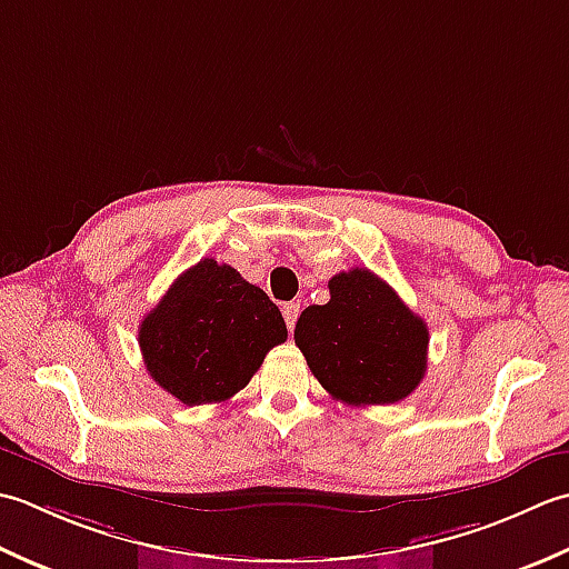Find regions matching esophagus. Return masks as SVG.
Instances as JSON below:
<instances>
[{
  "label": "esophagus",
  "mask_w": 569,
  "mask_h": 569,
  "mask_svg": "<svg viewBox=\"0 0 569 569\" xmlns=\"http://www.w3.org/2000/svg\"><path fill=\"white\" fill-rule=\"evenodd\" d=\"M299 305H295V301H289V305L282 307V315H284V321H287V329L295 331V323L299 319Z\"/></svg>",
  "instance_id": "obj_1"
}]
</instances>
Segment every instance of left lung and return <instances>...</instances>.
Returning <instances> with one entry per match:
<instances>
[{
  "label": "left lung",
  "mask_w": 569,
  "mask_h": 569,
  "mask_svg": "<svg viewBox=\"0 0 569 569\" xmlns=\"http://www.w3.org/2000/svg\"><path fill=\"white\" fill-rule=\"evenodd\" d=\"M329 292L327 305L301 311L295 329L323 390L363 408L408 398L427 370V323L366 268L333 274Z\"/></svg>",
  "instance_id": "left-lung-1"
}]
</instances>
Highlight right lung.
I'll use <instances>...</instances> for the list:
<instances>
[{"label":"right lung","instance_id":"right-lung-1","mask_svg":"<svg viewBox=\"0 0 569 569\" xmlns=\"http://www.w3.org/2000/svg\"><path fill=\"white\" fill-rule=\"evenodd\" d=\"M282 341L287 327L277 305L211 258L179 274L139 323L149 376L189 408L233 398Z\"/></svg>","mask_w":569,"mask_h":569}]
</instances>
